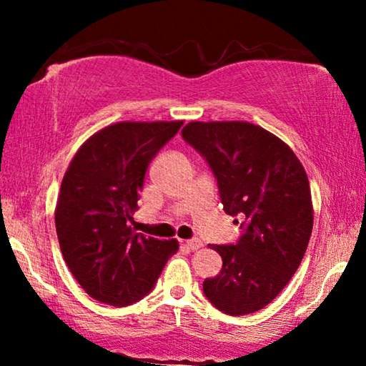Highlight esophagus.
<instances>
[{
	"instance_id": "1",
	"label": "esophagus",
	"mask_w": 366,
	"mask_h": 366,
	"mask_svg": "<svg viewBox=\"0 0 366 366\" xmlns=\"http://www.w3.org/2000/svg\"><path fill=\"white\" fill-rule=\"evenodd\" d=\"M187 247H188L189 249H193V252H194V249H199V248H202V247H203V243L199 242L198 238H192V239H188V242H187Z\"/></svg>"
}]
</instances>
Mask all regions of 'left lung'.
Returning a JSON list of instances; mask_svg holds the SVG:
<instances>
[{"mask_svg": "<svg viewBox=\"0 0 366 366\" xmlns=\"http://www.w3.org/2000/svg\"><path fill=\"white\" fill-rule=\"evenodd\" d=\"M182 137L212 168L224 213L243 218L237 243L212 247L223 267L203 282L204 297L232 317L258 312L287 287L307 252L313 207L303 164L253 123L192 122Z\"/></svg>", "mask_w": 366, "mask_h": 366, "instance_id": "8db88e82", "label": "left lung"}]
</instances>
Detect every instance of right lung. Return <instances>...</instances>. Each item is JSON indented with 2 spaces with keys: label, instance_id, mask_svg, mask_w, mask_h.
<instances>
[{
  "label": "right lung",
  "instance_id": "1",
  "mask_svg": "<svg viewBox=\"0 0 366 366\" xmlns=\"http://www.w3.org/2000/svg\"><path fill=\"white\" fill-rule=\"evenodd\" d=\"M183 122H124L93 134L64 173L54 212L69 272L89 297L128 307L152 292L177 239L132 228L144 173Z\"/></svg>",
  "mask_w": 366,
  "mask_h": 366
}]
</instances>
